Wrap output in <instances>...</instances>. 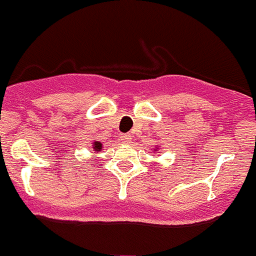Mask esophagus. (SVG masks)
Instances as JSON below:
<instances>
[{"instance_id": "34e87169", "label": "esophagus", "mask_w": 256, "mask_h": 256, "mask_svg": "<svg viewBox=\"0 0 256 256\" xmlns=\"http://www.w3.org/2000/svg\"><path fill=\"white\" fill-rule=\"evenodd\" d=\"M122 140L124 141V142H130V141H132V136H130V134H124L122 136Z\"/></svg>"}]
</instances>
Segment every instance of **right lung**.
I'll use <instances>...</instances> for the list:
<instances>
[{
  "label": "right lung",
  "instance_id": "obj_1",
  "mask_svg": "<svg viewBox=\"0 0 256 256\" xmlns=\"http://www.w3.org/2000/svg\"><path fill=\"white\" fill-rule=\"evenodd\" d=\"M94 149H96V150H99V149H102V144L96 141L95 144H94Z\"/></svg>",
  "mask_w": 256,
  "mask_h": 256
}]
</instances>
